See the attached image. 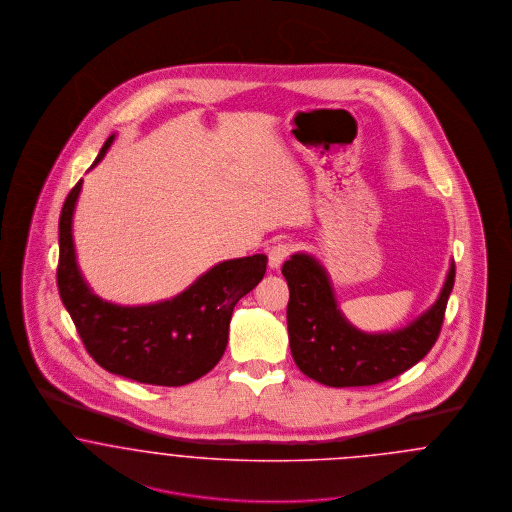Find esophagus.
<instances>
[{
	"label": "esophagus",
	"instance_id": "obj_1",
	"mask_svg": "<svg viewBox=\"0 0 512 512\" xmlns=\"http://www.w3.org/2000/svg\"><path fill=\"white\" fill-rule=\"evenodd\" d=\"M292 253V245L290 244H274L268 249V265L270 268H280V265L290 257Z\"/></svg>",
	"mask_w": 512,
	"mask_h": 512
}]
</instances>
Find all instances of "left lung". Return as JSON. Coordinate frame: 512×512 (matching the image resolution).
Instances as JSON below:
<instances>
[{"label":"left lung","mask_w":512,"mask_h":512,"mask_svg":"<svg viewBox=\"0 0 512 512\" xmlns=\"http://www.w3.org/2000/svg\"><path fill=\"white\" fill-rule=\"evenodd\" d=\"M282 274L290 288L288 334L295 365L324 386L355 388L391 380L428 355L455 284V263L428 311L382 334L363 332L343 317L330 278L315 257L293 253Z\"/></svg>","instance_id":"left-lung-1"}]
</instances>
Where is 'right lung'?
I'll use <instances>...</instances> for the list:
<instances>
[{
    "label": "right lung",
    "mask_w": 512,
    "mask_h": 512,
    "mask_svg": "<svg viewBox=\"0 0 512 512\" xmlns=\"http://www.w3.org/2000/svg\"><path fill=\"white\" fill-rule=\"evenodd\" d=\"M115 140L107 138L94 169ZM82 180L67 195L59 217V295L90 357L111 374L151 386H184L219 363L236 303L267 272V255L222 261L190 288L151 305L122 307L103 301L76 265L73 215Z\"/></svg>",
    "instance_id": "1"
}]
</instances>
